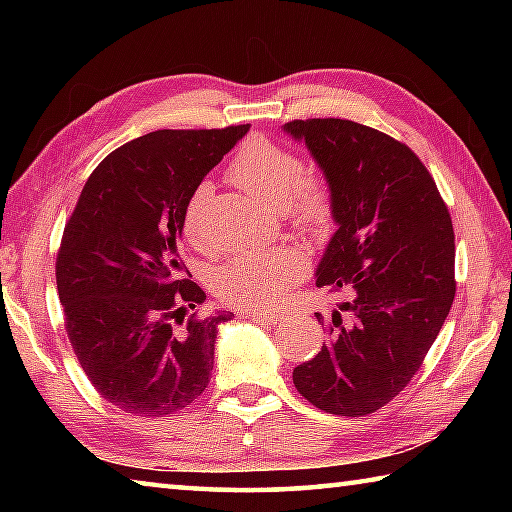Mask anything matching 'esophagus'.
Listing matches in <instances>:
<instances>
[{
	"mask_svg": "<svg viewBox=\"0 0 512 512\" xmlns=\"http://www.w3.org/2000/svg\"><path fill=\"white\" fill-rule=\"evenodd\" d=\"M248 318L262 325H277L282 320V316L275 314V311H248Z\"/></svg>",
	"mask_w": 512,
	"mask_h": 512,
	"instance_id": "34e87169",
	"label": "esophagus"
}]
</instances>
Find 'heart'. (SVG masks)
<instances>
[{
	"instance_id": "obj_1",
	"label": "heart",
	"mask_w": 512,
	"mask_h": 512,
	"mask_svg": "<svg viewBox=\"0 0 512 512\" xmlns=\"http://www.w3.org/2000/svg\"><path fill=\"white\" fill-rule=\"evenodd\" d=\"M230 178L273 212L296 210L298 221L311 228L329 219V192L318 178H305L300 155L271 140H248L230 167ZM212 194L210 183H201L189 198L183 216L185 237L194 246H205L203 210ZM307 262L296 250H275L268 255L237 257L219 268L214 287L225 305L237 309H271L284 293L305 275Z\"/></svg>"
}]
</instances>
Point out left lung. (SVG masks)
Returning <instances> with one entry per match:
<instances>
[{"mask_svg": "<svg viewBox=\"0 0 512 512\" xmlns=\"http://www.w3.org/2000/svg\"><path fill=\"white\" fill-rule=\"evenodd\" d=\"M323 171L336 232L316 287L350 300L316 314L327 343L293 370L302 397L334 415H368L422 366L454 302V228L409 146L348 119L282 126Z\"/></svg>", "mask_w": 512, "mask_h": 512, "instance_id": "left-lung-1", "label": "left lung"}]
</instances>
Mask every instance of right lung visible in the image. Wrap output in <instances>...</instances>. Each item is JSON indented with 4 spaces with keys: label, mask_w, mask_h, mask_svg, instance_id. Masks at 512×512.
I'll return each instance as SVG.
<instances>
[{
    "label": "right lung",
    "mask_w": 512,
    "mask_h": 512,
    "mask_svg": "<svg viewBox=\"0 0 512 512\" xmlns=\"http://www.w3.org/2000/svg\"><path fill=\"white\" fill-rule=\"evenodd\" d=\"M248 128L137 137L92 171L65 225L56 282L69 341L119 411L160 418L210 384L216 334L235 314H192L185 323L205 293L183 277V216Z\"/></svg>",
    "instance_id": "obj_1"
}]
</instances>
